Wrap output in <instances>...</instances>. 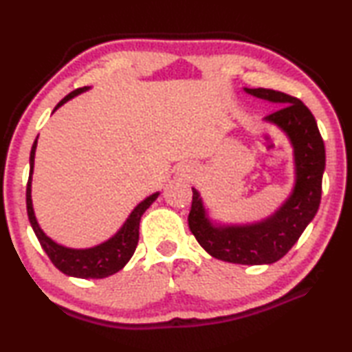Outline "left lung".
<instances>
[{
  "label": "left lung",
  "instance_id": "left-lung-1",
  "mask_svg": "<svg viewBox=\"0 0 352 352\" xmlns=\"http://www.w3.org/2000/svg\"><path fill=\"white\" fill-rule=\"evenodd\" d=\"M243 91L281 105L265 116L264 122L281 130L294 148V186L270 216L245 223L211 219L201 194L192 188L188 223L212 258L242 265L273 264L295 245L318 211L326 166L324 142L314 115L300 99L269 88H243Z\"/></svg>",
  "mask_w": 352,
  "mask_h": 352
}]
</instances>
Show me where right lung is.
Wrapping results in <instances>:
<instances>
[{
  "mask_svg": "<svg viewBox=\"0 0 352 352\" xmlns=\"http://www.w3.org/2000/svg\"><path fill=\"white\" fill-rule=\"evenodd\" d=\"M90 90V87H83L69 93L68 96H65L60 102L56 105V110L60 109L63 104H67L79 94ZM37 140L35 138L32 148H31V157H29V180L26 186V208H28V217L31 226L34 230L35 236L40 242L41 248L45 250L46 254L50 256L58 270L68 276L82 278V279H99L107 278L110 275H115L119 270H122L126 267L127 262L132 258L136 245H138L140 239V220L141 216L146 212V210L151 206L155 200L158 199L160 190L153 192L146 197L142 201L136 205L132 212L129 214L126 222L121 225L115 234L109 239L98 243V245L90 248H71L65 247L52 241L47 236L41 226L38 225V220L35 217L34 205H32V174H34V162H35V151H37Z\"/></svg>",
  "mask_w": 352,
  "mask_h": 352,
  "instance_id": "obj_1",
  "label": "right lung"
}]
</instances>
